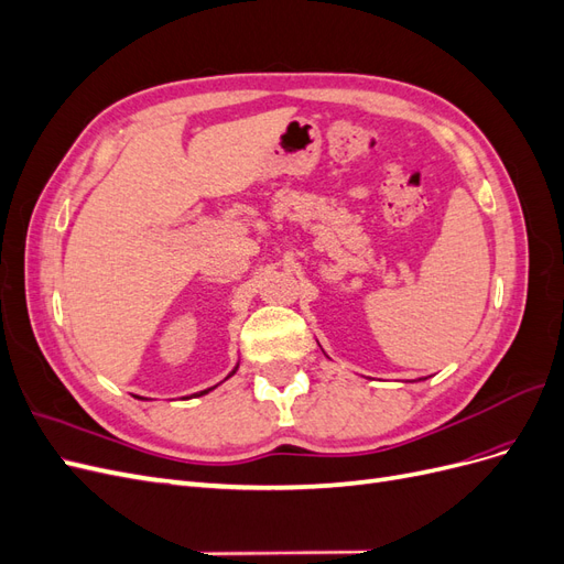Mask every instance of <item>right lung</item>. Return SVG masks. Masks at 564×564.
I'll return each instance as SVG.
<instances>
[{
	"instance_id": "add662e5",
	"label": "right lung",
	"mask_w": 564,
	"mask_h": 564,
	"mask_svg": "<svg viewBox=\"0 0 564 564\" xmlns=\"http://www.w3.org/2000/svg\"><path fill=\"white\" fill-rule=\"evenodd\" d=\"M237 367H240V362H237V365H235V369H232V371L228 373V377H226V379H230V377H232V373L237 371ZM214 388H216V386H214ZM214 388H207V390H202V392H195V398H199V395H207V392H209V390H214ZM191 398H193V395H191ZM185 400H187V398H185Z\"/></svg>"
}]
</instances>
